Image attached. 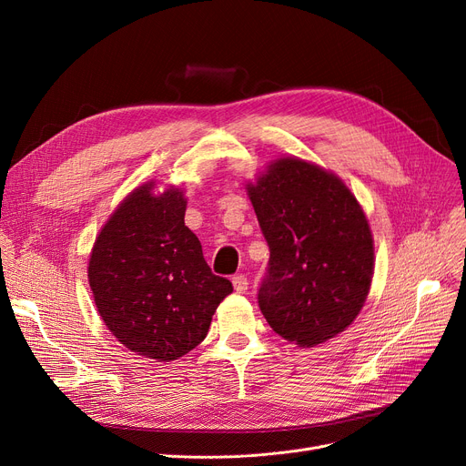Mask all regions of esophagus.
<instances>
[{"instance_id":"esophagus-1","label":"esophagus","mask_w":466,"mask_h":466,"mask_svg":"<svg viewBox=\"0 0 466 466\" xmlns=\"http://www.w3.org/2000/svg\"><path fill=\"white\" fill-rule=\"evenodd\" d=\"M232 285H234V289H236V292H239V295H243V292L248 290L249 281H248V278H246V276L238 274V276H234V278H232Z\"/></svg>"}]
</instances>
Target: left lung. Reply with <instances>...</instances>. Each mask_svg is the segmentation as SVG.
<instances>
[{
  "mask_svg": "<svg viewBox=\"0 0 466 466\" xmlns=\"http://www.w3.org/2000/svg\"><path fill=\"white\" fill-rule=\"evenodd\" d=\"M248 192L270 249L258 308L292 344H323L353 323L370 290L369 220L336 176L299 158L274 162Z\"/></svg>",
  "mask_w": 466,
  "mask_h": 466,
  "instance_id": "obj_1",
  "label": "left lung"
}]
</instances>
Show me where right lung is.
<instances>
[{
	"label": "right lung",
	"instance_id": "obj_1",
	"mask_svg": "<svg viewBox=\"0 0 466 466\" xmlns=\"http://www.w3.org/2000/svg\"><path fill=\"white\" fill-rule=\"evenodd\" d=\"M136 188L96 238L88 262L94 302L130 351L176 360L206 338L232 283L215 276L185 227L183 192Z\"/></svg>",
	"mask_w": 466,
	"mask_h": 466
}]
</instances>
